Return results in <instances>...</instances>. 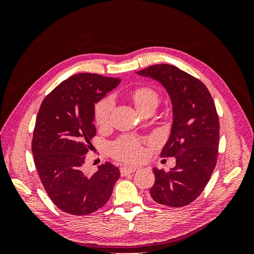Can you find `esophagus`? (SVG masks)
<instances>
[{
    "mask_svg": "<svg viewBox=\"0 0 254 254\" xmlns=\"http://www.w3.org/2000/svg\"><path fill=\"white\" fill-rule=\"evenodd\" d=\"M135 171H137L136 166H123L121 168V174L126 175V174H130V173H134Z\"/></svg>",
    "mask_w": 254,
    "mask_h": 254,
    "instance_id": "34e87169",
    "label": "esophagus"
}]
</instances>
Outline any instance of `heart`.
<instances>
[{
	"label": "heart",
	"mask_w": 254,
	"mask_h": 254,
	"mask_svg": "<svg viewBox=\"0 0 254 254\" xmlns=\"http://www.w3.org/2000/svg\"><path fill=\"white\" fill-rule=\"evenodd\" d=\"M133 101L136 108L141 110L149 104L158 103V94L150 88H140L134 91ZM114 101L108 96L102 99L95 106V122L98 125H106L109 121L113 109ZM114 155L127 161H135L143 155V149L140 142L133 137H122L112 146Z\"/></svg>",
	"instance_id": "obj_1"
}]
</instances>
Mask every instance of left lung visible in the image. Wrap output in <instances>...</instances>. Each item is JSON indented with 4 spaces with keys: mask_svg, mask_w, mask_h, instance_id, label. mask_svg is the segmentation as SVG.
Masks as SVG:
<instances>
[{
    "mask_svg": "<svg viewBox=\"0 0 254 254\" xmlns=\"http://www.w3.org/2000/svg\"><path fill=\"white\" fill-rule=\"evenodd\" d=\"M135 73L162 84L173 106L161 157H175L176 166L168 172L153 168L150 197L162 205H188L201 194L216 165L219 121L214 101L200 80L175 65L155 64Z\"/></svg>",
    "mask_w": 254,
    "mask_h": 254,
    "instance_id": "1",
    "label": "left lung"
}]
</instances>
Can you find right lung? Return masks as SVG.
Wrapping results in <instances>:
<instances>
[{
	"mask_svg": "<svg viewBox=\"0 0 254 254\" xmlns=\"http://www.w3.org/2000/svg\"><path fill=\"white\" fill-rule=\"evenodd\" d=\"M120 79L81 73L64 80L43 99L36 120L32 150L36 168L51 200L71 215L103 207L120 170L106 162L93 175L81 171L96 134L95 104Z\"/></svg>",
	"mask_w": 254,
	"mask_h": 254,
	"instance_id": "add662e5",
	"label": "right lung"
}]
</instances>
